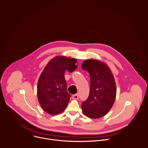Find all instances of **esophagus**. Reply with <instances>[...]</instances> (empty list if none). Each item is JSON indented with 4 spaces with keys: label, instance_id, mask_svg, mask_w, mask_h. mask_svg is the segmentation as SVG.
Listing matches in <instances>:
<instances>
[{
    "label": "esophagus",
    "instance_id": "1",
    "mask_svg": "<svg viewBox=\"0 0 148 148\" xmlns=\"http://www.w3.org/2000/svg\"><path fill=\"white\" fill-rule=\"evenodd\" d=\"M72 97H73V99H78V97H79V95H78V93H77V94H75V95H73Z\"/></svg>",
    "mask_w": 148,
    "mask_h": 148
}]
</instances>
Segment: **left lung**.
Returning a JSON list of instances; mask_svg holds the SVG:
<instances>
[{
	"instance_id": "8db88e82",
	"label": "left lung",
	"mask_w": 148,
	"mask_h": 148,
	"mask_svg": "<svg viewBox=\"0 0 148 148\" xmlns=\"http://www.w3.org/2000/svg\"><path fill=\"white\" fill-rule=\"evenodd\" d=\"M81 67L89 73L90 79L89 96L81 105L82 112L90 118H101L109 112L116 99L113 75L105 63L94 59L85 60Z\"/></svg>"
}]
</instances>
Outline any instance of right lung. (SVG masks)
<instances>
[{
    "mask_svg": "<svg viewBox=\"0 0 148 148\" xmlns=\"http://www.w3.org/2000/svg\"><path fill=\"white\" fill-rule=\"evenodd\" d=\"M77 67L75 59L65 56L53 58L45 67L38 79L37 95L40 106L47 113L56 115L66 109L71 95L67 90L64 73Z\"/></svg>",
    "mask_w": 148,
    "mask_h": 148,
    "instance_id": "add662e5",
    "label": "right lung"
}]
</instances>
